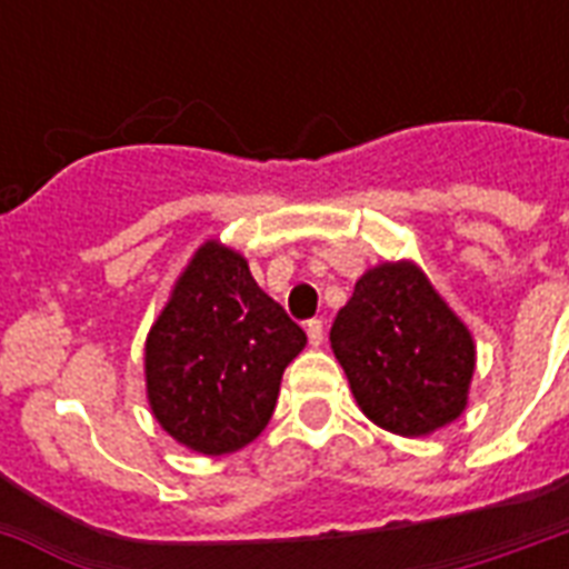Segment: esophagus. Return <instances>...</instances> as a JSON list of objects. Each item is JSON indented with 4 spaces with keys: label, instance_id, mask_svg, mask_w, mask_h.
<instances>
[{
    "label": "esophagus",
    "instance_id": "1",
    "mask_svg": "<svg viewBox=\"0 0 569 569\" xmlns=\"http://www.w3.org/2000/svg\"><path fill=\"white\" fill-rule=\"evenodd\" d=\"M307 339H310L312 348H319L325 342V325L319 319L307 321Z\"/></svg>",
    "mask_w": 569,
    "mask_h": 569
}]
</instances>
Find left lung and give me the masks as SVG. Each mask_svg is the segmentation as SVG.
<instances>
[{
	"mask_svg": "<svg viewBox=\"0 0 569 569\" xmlns=\"http://www.w3.org/2000/svg\"><path fill=\"white\" fill-rule=\"evenodd\" d=\"M330 348L357 407L398 437H428L469 401L476 339L410 259L380 262L337 312Z\"/></svg>",
	"mask_w": 569,
	"mask_h": 569,
	"instance_id": "obj_1",
	"label": "left lung"
}]
</instances>
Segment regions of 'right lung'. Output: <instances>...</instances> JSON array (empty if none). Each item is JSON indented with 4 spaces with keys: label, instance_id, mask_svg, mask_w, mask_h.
I'll return each mask as SVG.
<instances>
[{
    "label": "right lung",
    "instance_id": "1",
    "mask_svg": "<svg viewBox=\"0 0 569 569\" xmlns=\"http://www.w3.org/2000/svg\"><path fill=\"white\" fill-rule=\"evenodd\" d=\"M307 333L250 274L248 259L206 239L182 268L144 346L156 422L197 455H232L274 413L286 366Z\"/></svg>",
    "mask_w": 569,
    "mask_h": 569
}]
</instances>
